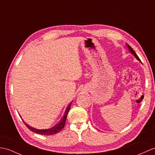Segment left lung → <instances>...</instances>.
<instances>
[{
	"label": "left lung",
	"instance_id": "1",
	"mask_svg": "<svg viewBox=\"0 0 155 155\" xmlns=\"http://www.w3.org/2000/svg\"><path fill=\"white\" fill-rule=\"evenodd\" d=\"M126 45H127V48H128V49H129V51H130L131 52V53L132 54V55H134V56H135V58L137 59L139 61H140V62H141V60H140V59L139 58V57L137 56V54H136V53L134 51V49H133L132 48H131V47H130V46H129L128 44H126Z\"/></svg>",
	"mask_w": 155,
	"mask_h": 155
}]
</instances>
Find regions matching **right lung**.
Masks as SVG:
<instances>
[{
	"label": "right lung",
	"instance_id": "1",
	"mask_svg": "<svg viewBox=\"0 0 155 155\" xmlns=\"http://www.w3.org/2000/svg\"><path fill=\"white\" fill-rule=\"evenodd\" d=\"M72 102H71L69 104V105H68L67 109L65 110V112H64V116H63L62 118L61 119V120L58 122V123H57V124H55L53 127H52L51 128L46 129H35L34 127H32L30 126V125L25 123L24 121H23V122L25 124V125H26V127L29 129H30V131H31L32 132L36 133V134L44 135H51L57 134V133L59 132L61 130V129H62L64 127V124H65V121H66V119H67V114H68V112H69V111L70 110Z\"/></svg>",
	"mask_w": 155,
	"mask_h": 155
}]
</instances>
